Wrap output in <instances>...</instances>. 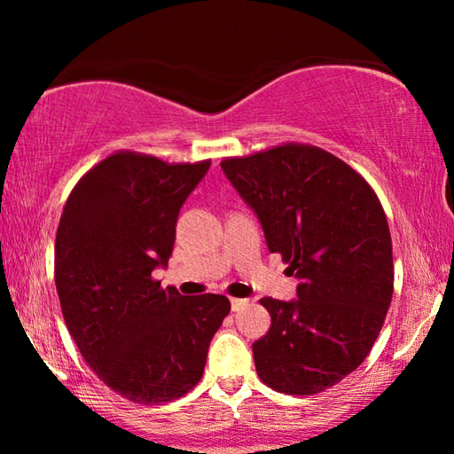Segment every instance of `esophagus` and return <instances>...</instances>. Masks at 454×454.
<instances>
[{
	"label": "esophagus",
	"mask_w": 454,
	"mask_h": 454,
	"mask_svg": "<svg viewBox=\"0 0 454 454\" xmlns=\"http://www.w3.org/2000/svg\"><path fill=\"white\" fill-rule=\"evenodd\" d=\"M230 306H232V312H238L242 310L244 306H248V301H246V298H232V301H230Z\"/></svg>",
	"instance_id": "34e87169"
}]
</instances>
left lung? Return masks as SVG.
<instances>
[{
	"mask_svg": "<svg viewBox=\"0 0 454 454\" xmlns=\"http://www.w3.org/2000/svg\"><path fill=\"white\" fill-rule=\"evenodd\" d=\"M296 276L298 301L262 298L270 330L252 344L260 380L284 395L325 393L363 364L395 288L393 240L363 176L310 144L220 162Z\"/></svg>",
	"mask_w": 454,
	"mask_h": 454,
	"instance_id": "8db88e82",
	"label": "left lung"
}]
</instances>
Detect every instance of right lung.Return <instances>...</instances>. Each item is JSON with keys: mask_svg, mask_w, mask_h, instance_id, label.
Instances as JSON below:
<instances>
[{"mask_svg": "<svg viewBox=\"0 0 454 454\" xmlns=\"http://www.w3.org/2000/svg\"><path fill=\"white\" fill-rule=\"evenodd\" d=\"M208 168L120 150L82 176L61 212L53 274L66 326L98 379L137 404L190 393L230 312L226 296H182L152 276Z\"/></svg>", "mask_w": 454, "mask_h": 454, "instance_id": "add662e5", "label": "right lung"}]
</instances>
